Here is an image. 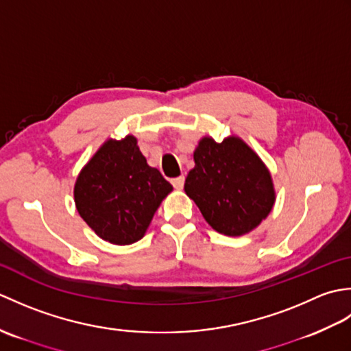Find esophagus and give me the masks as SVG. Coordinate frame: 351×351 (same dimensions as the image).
<instances>
[{"label": "esophagus", "instance_id": "1", "mask_svg": "<svg viewBox=\"0 0 351 351\" xmlns=\"http://www.w3.org/2000/svg\"><path fill=\"white\" fill-rule=\"evenodd\" d=\"M184 182H185V178L182 175L178 176V178H173V180H171V185H173L175 189H182L184 187Z\"/></svg>", "mask_w": 351, "mask_h": 351}]
</instances>
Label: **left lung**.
Returning <instances> with one entry per match:
<instances>
[{
	"mask_svg": "<svg viewBox=\"0 0 351 351\" xmlns=\"http://www.w3.org/2000/svg\"><path fill=\"white\" fill-rule=\"evenodd\" d=\"M193 156L195 169L184 189L213 229L229 237L244 235L270 214V171L243 140L229 137L215 143L205 137Z\"/></svg>",
	"mask_w": 351,
	"mask_h": 351,
	"instance_id": "left-lung-1",
	"label": "left lung"
}]
</instances>
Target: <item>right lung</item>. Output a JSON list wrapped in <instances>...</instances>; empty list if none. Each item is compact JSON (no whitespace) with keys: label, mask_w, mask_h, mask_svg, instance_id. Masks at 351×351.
Returning <instances> with one entry per match:
<instances>
[{"label":"right lung","mask_w":351,"mask_h":351,"mask_svg":"<svg viewBox=\"0 0 351 351\" xmlns=\"http://www.w3.org/2000/svg\"><path fill=\"white\" fill-rule=\"evenodd\" d=\"M171 190L128 136L99 147L78 175L73 196L80 215L102 240L125 245L143 238Z\"/></svg>","instance_id":"add662e5"}]
</instances>
